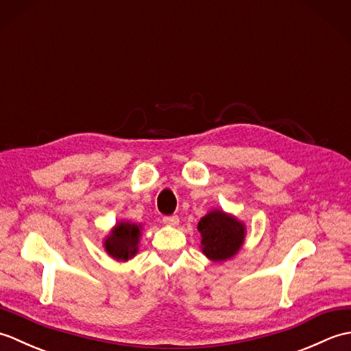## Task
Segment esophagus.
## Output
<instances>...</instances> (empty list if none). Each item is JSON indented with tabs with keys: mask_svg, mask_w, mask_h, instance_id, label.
Instances as JSON below:
<instances>
[{
	"mask_svg": "<svg viewBox=\"0 0 351 351\" xmlns=\"http://www.w3.org/2000/svg\"><path fill=\"white\" fill-rule=\"evenodd\" d=\"M162 223L166 226H178L180 225V217L178 215H169V217H164Z\"/></svg>",
	"mask_w": 351,
	"mask_h": 351,
	"instance_id": "34e87169",
	"label": "esophagus"
}]
</instances>
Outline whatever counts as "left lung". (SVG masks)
<instances>
[{
	"instance_id": "left-lung-1",
	"label": "left lung",
	"mask_w": 351,
	"mask_h": 351,
	"mask_svg": "<svg viewBox=\"0 0 351 351\" xmlns=\"http://www.w3.org/2000/svg\"><path fill=\"white\" fill-rule=\"evenodd\" d=\"M200 250L213 263H225L238 255L245 241L247 228L237 215L213 208L197 223Z\"/></svg>"
}]
</instances>
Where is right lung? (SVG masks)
<instances>
[{"instance_id": "1", "label": "right lung", "mask_w": 351, "mask_h": 351, "mask_svg": "<svg viewBox=\"0 0 351 351\" xmlns=\"http://www.w3.org/2000/svg\"><path fill=\"white\" fill-rule=\"evenodd\" d=\"M143 225L128 220H119L102 240V247L117 263H126L138 253Z\"/></svg>"}]
</instances>
